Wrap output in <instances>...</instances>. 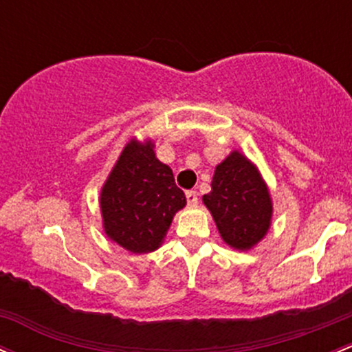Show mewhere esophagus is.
Masks as SVG:
<instances>
[{
	"label": "esophagus",
	"mask_w": 352,
	"mask_h": 352,
	"mask_svg": "<svg viewBox=\"0 0 352 352\" xmlns=\"http://www.w3.org/2000/svg\"><path fill=\"white\" fill-rule=\"evenodd\" d=\"M185 199H187V204L190 207H194L199 204V197H197V192L195 190H188L187 194H185Z\"/></svg>",
	"instance_id": "1"
}]
</instances>
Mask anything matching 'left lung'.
<instances>
[{
  "label": "left lung",
  "mask_w": 352,
  "mask_h": 352,
  "mask_svg": "<svg viewBox=\"0 0 352 352\" xmlns=\"http://www.w3.org/2000/svg\"><path fill=\"white\" fill-rule=\"evenodd\" d=\"M212 190L202 197L222 241L235 250L254 249L272 223V197L257 165L232 150L215 167Z\"/></svg>",
  "instance_id": "1"
}]
</instances>
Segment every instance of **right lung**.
Masks as SVG:
<instances>
[{
    "label": "right lung",
    "instance_id": "add662e5",
    "mask_svg": "<svg viewBox=\"0 0 352 352\" xmlns=\"http://www.w3.org/2000/svg\"><path fill=\"white\" fill-rule=\"evenodd\" d=\"M187 204L172 168L155 157L150 138H130L100 192L103 230L132 254H148L164 244L173 215Z\"/></svg>",
    "mask_w": 352,
    "mask_h": 352
}]
</instances>
